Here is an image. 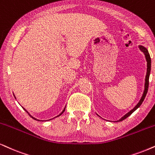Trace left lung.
<instances>
[{"label":"left lung","instance_id":"left-lung-1","mask_svg":"<svg viewBox=\"0 0 155 155\" xmlns=\"http://www.w3.org/2000/svg\"><path fill=\"white\" fill-rule=\"evenodd\" d=\"M139 47H140V49L142 51L143 53H144V55H145L146 61H147V74H146V77H145V83H144V93H143L142 97V98H141L140 101H139V103L136 106H135L134 108L132 109V110H131L130 111H129V112L126 114H125L124 117H122L120 119H119V120L117 121H123L124 119H127L129 116H130V115L132 114L134 112V111L136 110L137 109H138L139 107H140L141 104H142V102H143V101L144 100V98H145V97H146L147 93L148 87H149V78H150V71H151V58H150V54H149L148 51L145 48V47H144L142 46H139Z\"/></svg>","mask_w":155,"mask_h":155}]
</instances>
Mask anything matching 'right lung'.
Returning a JSON list of instances; mask_svg holds the SVG:
<instances>
[{
    "mask_svg": "<svg viewBox=\"0 0 155 155\" xmlns=\"http://www.w3.org/2000/svg\"><path fill=\"white\" fill-rule=\"evenodd\" d=\"M65 109H66V107H65V108H64V110H63V111H62V112H61V114H58V116H56V117H59V116H60V115H61V114H63V113L64 112V111H65ZM23 109H24V110H25V111H26V112H27V113H28V114H29V116H30V117H31V118H33V119H35V120H37V121H41V120H39V119H36V118H34V117H32V116H31V115L30 114H29V113L28 112V111H27L26 110H25V109L24 108H23ZM54 118H55V117H54ZM54 118H53V119H54ZM49 120H51V119H49ZM47 121H48V120H47Z\"/></svg>",
    "mask_w": 155,
    "mask_h": 155,
    "instance_id": "obj_1",
    "label": "right lung"
}]
</instances>
